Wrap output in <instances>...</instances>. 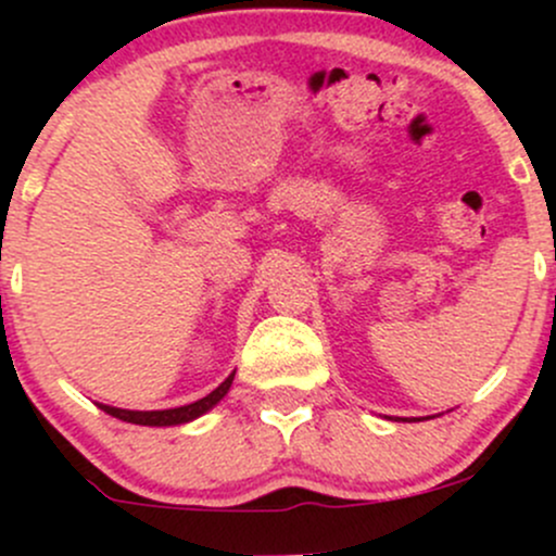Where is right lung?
Masks as SVG:
<instances>
[{
	"label": "right lung",
	"mask_w": 556,
	"mask_h": 556,
	"mask_svg": "<svg viewBox=\"0 0 556 556\" xmlns=\"http://www.w3.org/2000/svg\"><path fill=\"white\" fill-rule=\"evenodd\" d=\"M232 379H235V374H229L227 379L222 381V384L216 387L212 394H206V397L198 400V402H190V405L172 407V410H123V407H112V405H99V407L104 413H110V416H114V418L127 420V424H138V426H177V424H188V420H193L198 416H203V413H206V410H212L216 402L225 397L227 389L232 387Z\"/></svg>",
	"instance_id": "add662e5"
}]
</instances>
